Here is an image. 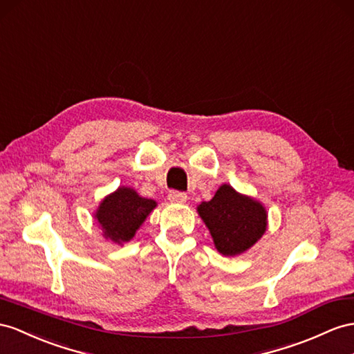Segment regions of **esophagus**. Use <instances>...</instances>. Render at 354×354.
I'll return each instance as SVG.
<instances>
[{
  "label": "esophagus",
  "mask_w": 354,
  "mask_h": 354,
  "mask_svg": "<svg viewBox=\"0 0 354 354\" xmlns=\"http://www.w3.org/2000/svg\"><path fill=\"white\" fill-rule=\"evenodd\" d=\"M169 201L171 203H185L187 202V194L183 193V192H169V196H167Z\"/></svg>",
  "instance_id": "obj_1"
}]
</instances>
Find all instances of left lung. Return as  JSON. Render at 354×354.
<instances>
[{"mask_svg": "<svg viewBox=\"0 0 354 354\" xmlns=\"http://www.w3.org/2000/svg\"><path fill=\"white\" fill-rule=\"evenodd\" d=\"M197 212L209 229L215 248L223 256H238L263 236L268 225L265 206L223 184L209 202H202Z\"/></svg>", "mask_w": 354, "mask_h": 354, "instance_id": "1", "label": "left lung"}]
</instances>
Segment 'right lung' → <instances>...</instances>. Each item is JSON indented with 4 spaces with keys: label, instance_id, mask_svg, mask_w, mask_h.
<instances>
[{
    "label": "right lung",
    "instance_id": "right-lung-1",
    "mask_svg": "<svg viewBox=\"0 0 354 354\" xmlns=\"http://www.w3.org/2000/svg\"><path fill=\"white\" fill-rule=\"evenodd\" d=\"M152 198L140 197L133 188L120 187L100 203L95 218L104 236L116 243L129 242L153 207Z\"/></svg>",
    "mask_w": 354,
    "mask_h": 354
}]
</instances>
